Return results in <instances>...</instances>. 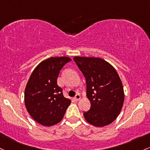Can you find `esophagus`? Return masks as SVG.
Masks as SVG:
<instances>
[{"label":"esophagus","mask_w":150,"mask_h":150,"mask_svg":"<svg viewBox=\"0 0 150 150\" xmlns=\"http://www.w3.org/2000/svg\"><path fill=\"white\" fill-rule=\"evenodd\" d=\"M74 99L76 100V101H78V100H80V94H77V95L75 96V98H74Z\"/></svg>","instance_id":"34e87169"}]
</instances>
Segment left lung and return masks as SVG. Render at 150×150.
Segmentation results:
<instances>
[{"label": "left lung", "instance_id": "obj_1", "mask_svg": "<svg viewBox=\"0 0 150 150\" xmlns=\"http://www.w3.org/2000/svg\"><path fill=\"white\" fill-rule=\"evenodd\" d=\"M74 61L86 80V95L91 107L83 113L94 126L112 122L120 112L125 95L122 83L116 70L100 57H75Z\"/></svg>", "mask_w": 150, "mask_h": 150}]
</instances>
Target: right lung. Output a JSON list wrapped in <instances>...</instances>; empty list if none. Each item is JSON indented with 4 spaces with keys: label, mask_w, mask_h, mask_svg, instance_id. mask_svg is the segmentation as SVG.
<instances>
[{
    "label": "right lung",
    "mask_w": 150,
    "mask_h": 150,
    "mask_svg": "<svg viewBox=\"0 0 150 150\" xmlns=\"http://www.w3.org/2000/svg\"><path fill=\"white\" fill-rule=\"evenodd\" d=\"M68 57H50L41 62L31 74L25 90L27 111L39 124L52 126L62 120L70 100L63 96L57 79Z\"/></svg>",
    "instance_id": "1"
}]
</instances>
